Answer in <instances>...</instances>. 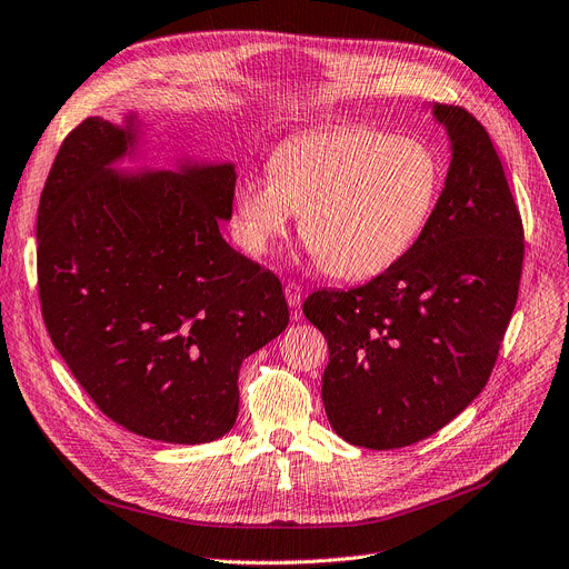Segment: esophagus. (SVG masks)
<instances>
[{"label": "esophagus", "mask_w": 569, "mask_h": 569, "mask_svg": "<svg viewBox=\"0 0 569 569\" xmlns=\"http://www.w3.org/2000/svg\"><path fill=\"white\" fill-rule=\"evenodd\" d=\"M286 300L292 309H298L302 305V286L295 283V281H288L286 283Z\"/></svg>", "instance_id": "esophagus-1"}]
</instances>
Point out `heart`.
I'll return each mask as SVG.
<instances>
[{
    "label": "heart",
    "instance_id": "obj_1",
    "mask_svg": "<svg viewBox=\"0 0 569 569\" xmlns=\"http://www.w3.org/2000/svg\"><path fill=\"white\" fill-rule=\"evenodd\" d=\"M271 177L234 192V237L251 256L269 251L295 213L302 239L337 279L377 277L428 228L441 190L432 148L375 128H332L283 143Z\"/></svg>",
    "mask_w": 569,
    "mask_h": 569
}]
</instances>
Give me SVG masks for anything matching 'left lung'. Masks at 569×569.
<instances>
[{
    "mask_svg": "<svg viewBox=\"0 0 569 569\" xmlns=\"http://www.w3.org/2000/svg\"><path fill=\"white\" fill-rule=\"evenodd\" d=\"M453 153L428 228L383 274L316 290L305 316L326 335L323 405L335 432L365 449L421 441L488 383L523 269V220L486 128L437 104Z\"/></svg>",
    "mask_w": 569,
    "mask_h": 569,
    "instance_id": "left-lung-1",
    "label": "left lung"
}]
</instances>
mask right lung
<instances>
[{"label":"right lung","instance_id":"1","mask_svg":"<svg viewBox=\"0 0 569 569\" xmlns=\"http://www.w3.org/2000/svg\"><path fill=\"white\" fill-rule=\"evenodd\" d=\"M130 139L100 116L64 137L37 216L41 316L113 423L213 441L237 421L241 360L288 326L283 288L220 237L232 164L118 179Z\"/></svg>","mask_w":569,"mask_h":569}]
</instances>
